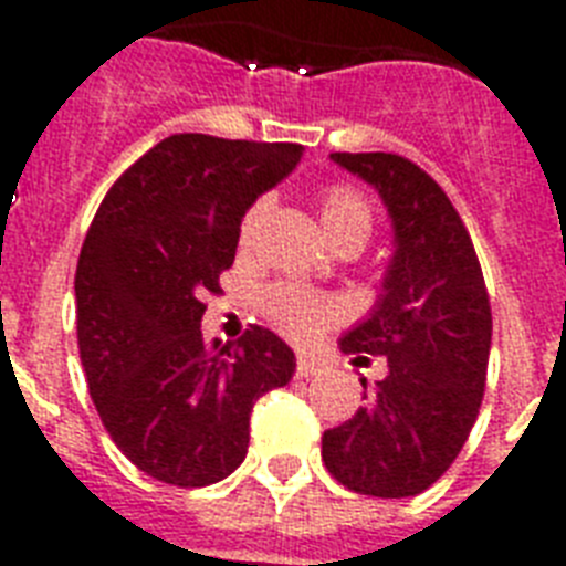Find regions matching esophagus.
I'll return each instance as SVG.
<instances>
[{
    "label": "esophagus",
    "instance_id": "obj_1",
    "mask_svg": "<svg viewBox=\"0 0 566 566\" xmlns=\"http://www.w3.org/2000/svg\"><path fill=\"white\" fill-rule=\"evenodd\" d=\"M319 373V361L308 358V355H300V361H296V376L300 378H308V376H317Z\"/></svg>",
    "mask_w": 566,
    "mask_h": 566
}]
</instances>
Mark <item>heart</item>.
Instances as JSON below:
<instances>
[{
	"label": "heart",
	"instance_id": "b5f03b06",
	"mask_svg": "<svg viewBox=\"0 0 566 566\" xmlns=\"http://www.w3.org/2000/svg\"><path fill=\"white\" fill-rule=\"evenodd\" d=\"M266 208H270L266 199H258V202L249 205V211L243 213V222H240V243H249L255 238L258 226L266 217ZM373 220H376L373 205L367 202V196L358 193L355 188L335 185V188L323 190V196H319V222H323V229H326L328 240L335 247H340L346 240L367 243ZM261 311L282 335L293 337V340H311V337L323 335L344 314L337 300H332L326 293L308 291V287H296V284L266 287L261 293Z\"/></svg>",
	"mask_w": 566,
	"mask_h": 566
}]
</instances>
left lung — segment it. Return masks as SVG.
<instances>
[{
	"label": "left lung",
	"mask_w": 566,
	"mask_h": 566,
	"mask_svg": "<svg viewBox=\"0 0 566 566\" xmlns=\"http://www.w3.org/2000/svg\"><path fill=\"white\" fill-rule=\"evenodd\" d=\"M387 208L394 255L370 314L340 349L387 358L367 405L323 434L328 473L349 491L405 500L438 482L479 417L491 355V302L464 222L438 181L402 155L332 153ZM355 358V361H358Z\"/></svg>",
	"instance_id": "left-lung-1"
}]
</instances>
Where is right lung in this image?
Listing matches in <instances>:
<instances>
[{
  "label": "right lung",
  "mask_w": 566,
  "mask_h": 566,
  "mask_svg": "<svg viewBox=\"0 0 566 566\" xmlns=\"http://www.w3.org/2000/svg\"><path fill=\"white\" fill-rule=\"evenodd\" d=\"M300 144L172 135L102 199L75 270L78 353L119 452L179 488L243 464L258 396L284 387L296 355L270 328L202 337V296L234 264L240 220L287 179Z\"/></svg>",
  "instance_id": "obj_1"
}]
</instances>
